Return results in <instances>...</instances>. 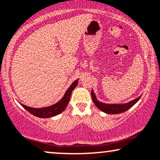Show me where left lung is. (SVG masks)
I'll use <instances>...</instances> for the list:
<instances>
[{"label": "left lung", "instance_id": "8db88e82", "mask_svg": "<svg viewBox=\"0 0 160 160\" xmlns=\"http://www.w3.org/2000/svg\"><path fill=\"white\" fill-rule=\"evenodd\" d=\"M92 98L93 100V102L95 103L96 107L101 111L104 112L108 114H118V113H122L123 112L128 110L130 107H132L135 103L140 99V97L134 99L133 101L129 102V103H124V104H107V103H102L98 101L96 98V96L95 93L93 92V90H92Z\"/></svg>", "mask_w": 160, "mask_h": 160}]
</instances>
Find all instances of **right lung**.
Returning a JSON list of instances; mask_svg holds the SVG:
<instances>
[{
	"instance_id": "obj_1",
	"label": "right lung",
	"mask_w": 160,
	"mask_h": 160,
	"mask_svg": "<svg viewBox=\"0 0 160 160\" xmlns=\"http://www.w3.org/2000/svg\"><path fill=\"white\" fill-rule=\"evenodd\" d=\"M78 83V80H75V81L72 84V86L67 89L65 92V95L63 98L59 101L58 103H57L54 105H52L51 107H45V108L38 109V108H32V107H27L24 104L22 106L24 108L28 110L29 112L36 116L39 117V118H50V117L55 116V115L59 114L65 109V107L68 105L69 100H70L71 95L73 89L76 87Z\"/></svg>"
}]
</instances>
